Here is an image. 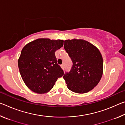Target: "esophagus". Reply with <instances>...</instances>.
<instances>
[{"label": "esophagus", "mask_w": 125, "mask_h": 125, "mask_svg": "<svg viewBox=\"0 0 125 125\" xmlns=\"http://www.w3.org/2000/svg\"><path fill=\"white\" fill-rule=\"evenodd\" d=\"M61 68H62L63 69H64V64H62L61 65Z\"/></svg>", "instance_id": "34e87169"}]
</instances>
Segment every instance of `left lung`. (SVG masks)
<instances>
[{
  "mask_svg": "<svg viewBox=\"0 0 125 125\" xmlns=\"http://www.w3.org/2000/svg\"><path fill=\"white\" fill-rule=\"evenodd\" d=\"M64 48L73 62L71 71L63 75L68 88L79 94L92 90L103 73V60L99 50L80 39L65 40Z\"/></svg>",
  "mask_w": 125,
  "mask_h": 125,
  "instance_id": "1",
  "label": "left lung"
}]
</instances>
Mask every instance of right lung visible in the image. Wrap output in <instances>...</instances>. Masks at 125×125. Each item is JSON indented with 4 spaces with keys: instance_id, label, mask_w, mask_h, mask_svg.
Masks as SVG:
<instances>
[{
    "instance_id": "right-lung-1",
    "label": "right lung",
    "mask_w": 125,
    "mask_h": 125,
    "mask_svg": "<svg viewBox=\"0 0 125 125\" xmlns=\"http://www.w3.org/2000/svg\"><path fill=\"white\" fill-rule=\"evenodd\" d=\"M62 40L39 39L22 48L18 60L20 75L30 89L38 94L49 92L64 74L57 63L55 52L62 47Z\"/></svg>"
}]
</instances>
